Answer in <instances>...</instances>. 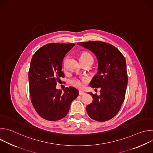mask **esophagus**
Here are the masks:
<instances>
[{"mask_svg": "<svg viewBox=\"0 0 153 153\" xmlns=\"http://www.w3.org/2000/svg\"><path fill=\"white\" fill-rule=\"evenodd\" d=\"M85 93L83 92V91H79V95H80V96H83V95H84Z\"/></svg>", "mask_w": 153, "mask_h": 153, "instance_id": "1", "label": "esophagus"}]
</instances>
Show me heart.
<instances>
[{
	"instance_id": "1",
	"label": "heart",
	"mask_w": 153,
	"mask_h": 153,
	"mask_svg": "<svg viewBox=\"0 0 153 153\" xmlns=\"http://www.w3.org/2000/svg\"><path fill=\"white\" fill-rule=\"evenodd\" d=\"M80 60H88V59L93 60L92 56L91 55V54L90 53L87 52V51H82L80 53ZM63 68L65 70L67 69V65H66V63H65V61H64V62H63ZM86 82H87V79L85 77H82L81 79H76L75 78L71 80V84L73 86H74V87H76V88H79V89L82 88L83 86V84Z\"/></svg>"
}]
</instances>
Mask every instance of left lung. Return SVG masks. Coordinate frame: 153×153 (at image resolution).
Masks as SVG:
<instances>
[{"label":"left lung","mask_w":153,"mask_h":153,"mask_svg":"<svg viewBox=\"0 0 153 153\" xmlns=\"http://www.w3.org/2000/svg\"><path fill=\"white\" fill-rule=\"evenodd\" d=\"M77 44L91 51L99 63V71L90 86L100 88V94L88 93L93 100L86 106V112L96 121L111 119L118 113L125 100L128 83L125 59L117 48L104 42L90 41Z\"/></svg>","instance_id":"1"}]
</instances>
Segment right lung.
<instances>
[{"label": "right lung", "instance_id": "1", "mask_svg": "<svg viewBox=\"0 0 153 153\" xmlns=\"http://www.w3.org/2000/svg\"><path fill=\"white\" fill-rule=\"evenodd\" d=\"M74 43H48L33 55L28 72L31 103L37 114L50 121L62 119L68 114L71 103L79 94L74 87H66L64 91L56 86L62 71L63 59Z\"/></svg>", "mask_w": 153, "mask_h": 153}]
</instances>
